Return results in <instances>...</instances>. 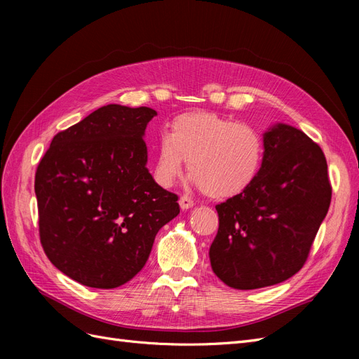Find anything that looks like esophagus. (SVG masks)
I'll return each instance as SVG.
<instances>
[{
  "label": "esophagus",
  "mask_w": 359,
  "mask_h": 359,
  "mask_svg": "<svg viewBox=\"0 0 359 359\" xmlns=\"http://www.w3.org/2000/svg\"><path fill=\"white\" fill-rule=\"evenodd\" d=\"M193 205H194V201H193L191 198H189V196H181V199H180L181 210H189V208H191Z\"/></svg>",
  "instance_id": "esophagus-1"
}]
</instances>
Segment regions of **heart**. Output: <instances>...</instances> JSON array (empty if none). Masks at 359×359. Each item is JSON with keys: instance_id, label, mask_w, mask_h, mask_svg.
I'll return each mask as SVG.
<instances>
[{"instance_id": "obj_1", "label": "heart", "mask_w": 359, "mask_h": 359, "mask_svg": "<svg viewBox=\"0 0 359 359\" xmlns=\"http://www.w3.org/2000/svg\"><path fill=\"white\" fill-rule=\"evenodd\" d=\"M265 153V137L253 126L211 112L182 114L158 140L153 175L169 189L187 160L191 180L206 196L229 199L253 186Z\"/></svg>"}]
</instances>
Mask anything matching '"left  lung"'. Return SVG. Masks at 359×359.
Here are the masks:
<instances>
[{"mask_svg": "<svg viewBox=\"0 0 359 359\" xmlns=\"http://www.w3.org/2000/svg\"><path fill=\"white\" fill-rule=\"evenodd\" d=\"M253 186L215 205L219 231L210 247L214 274L240 290L273 286L306 264L328 212L332 187L322 148L301 130L278 124Z\"/></svg>", "mask_w": 359, "mask_h": 359, "instance_id": "8db88e82", "label": "left lung"}]
</instances>
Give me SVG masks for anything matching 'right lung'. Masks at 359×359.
Masks as SVG:
<instances>
[{
  "label": "right lung",
  "mask_w": 359,
  "mask_h": 359,
  "mask_svg": "<svg viewBox=\"0 0 359 359\" xmlns=\"http://www.w3.org/2000/svg\"><path fill=\"white\" fill-rule=\"evenodd\" d=\"M151 107L107 104L53 136L34 190L43 250L78 283L114 289L147 264L157 232L180 214L178 196L147 169Z\"/></svg>",
  "instance_id": "obj_1"
}]
</instances>
